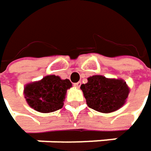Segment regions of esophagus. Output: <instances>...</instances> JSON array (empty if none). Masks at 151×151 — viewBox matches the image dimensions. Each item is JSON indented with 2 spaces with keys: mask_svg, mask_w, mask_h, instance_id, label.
Segmentation results:
<instances>
[{
  "mask_svg": "<svg viewBox=\"0 0 151 151\" xmlns=\"http://www.w3.org/2000/svg\"><path fill=\"white\" fill-rule=\"evenodd\" d=\"M80 86H81V82H78V83H75V84H74V86L77 87V88H79Z\"/></svg>",
  "mask_w": 151,
  "mask_h": 151,
  "instance_id": "obj_1",
  "label": "esophagus"
}]
</instances>
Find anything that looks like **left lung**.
Returning <instances> with one entry per match:
<instances>
[{"mask_svg": "<svg viewBox=\"0 0 151 151\" xmlns=\"http://www.w3.org/2000/svg\"><path fill=\"white\" fill-rule=\"evenodd\" d=\"M87 83L80 86L90 108L110 113L120 109L126 102L130 88L122 78H108L102 75H93Z\"/></svg>", "mask_w": 151, "mask_h": 151, "instance_id": "1", "label": "left lung"}]
</instances>
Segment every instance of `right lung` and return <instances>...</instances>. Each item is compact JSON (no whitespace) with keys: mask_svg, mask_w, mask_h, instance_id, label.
Masks as SVG:
<instances>
[{"mask_svg":"<svg viewBox=\"0 0 151 151\" xmlns=\"http://www.w3.org/2000/svg\"><path fill=\"white\" fill-rule=\"evenodd\" d=\"M69 79L55 75L45 76L42 79L28 83L24 87V95L28 105L35 111L49 113L63 107L67 90L72 87Z\"/></svg>","mask_w":151,"mask_h":151,"instance_id":"add662e5","label":"right lung"}]
</instances>
